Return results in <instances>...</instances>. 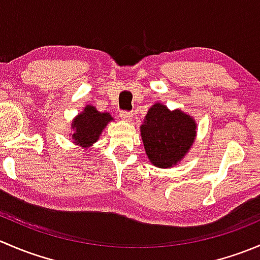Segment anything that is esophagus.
<instances>
[{"mask_svg":"<svg viewBox=\"0 0 260 260\" xmlns=\"http://www.w3.org/2000/svg\"><path fill=\"white\" fill-rule=\"evenodd\" d=\"M120 117L125 120H129L132 118V112L131 111H122L120 112Z\"/></svg>","mask_w":260,"mask_h":260,"instance_id":"obj_1","label":"esophagus"}]
</instances>
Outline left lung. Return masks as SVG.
<instances>
[{
    "label": "left lung",
    "instance_id": "left-lung-1",
    "mask_svg": "<svg viewBox=\"0 0 260 260\" xmlns=\"http://www.w3.org/2000/svg\"><path fill=\"white\" fill-rule=\"evenodd\" d=\"M196 124L190 115L171 112L156 103L148 109L141 127L147 156L154 166L169 169L176 165L192 146Z\"/></svg>",
    "mask_w": 260,
    "mask_h": 260
}]
</instances>
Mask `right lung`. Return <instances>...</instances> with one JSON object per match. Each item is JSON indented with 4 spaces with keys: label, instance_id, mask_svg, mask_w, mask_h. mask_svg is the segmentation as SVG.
<instances>
[{
    "label": "right lung",
    "instance_id": "obj_1",
    "mask_svg": "<svg viewBox=\"0 0 260 260\" xmlns=\"http://www.w3.org/2000/svg\"><path fill=\"white\" fill-rule=\"evenodd\" d=\"M112 119L109 113H101L94 107H85L84 112L73 122L75 133L73 135L75 143L88 147L99 138L103 128Z\"/></svg>",
    "mask_w": 260,
    "mask_h": 260
}]
</instances>
